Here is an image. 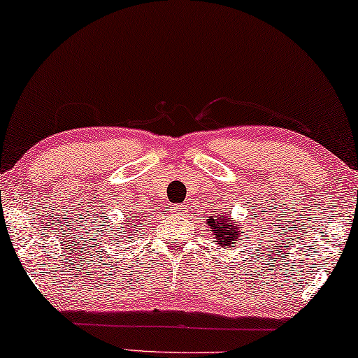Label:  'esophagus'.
<instances>
[{
    "mask_svg": "<svg viewBox=\"0 0 358 358\" xmlns=\"http://www.w3.org/2000/svg\"><path fill=\"white\" fill-rule=\"evenodd\" d=\"M171 208H173L174 213H180V212H182V208H180L179 205H173V207H171Z\"/></svg>",
    "mask_w": 358,
    "mask_h": 358,
    "instance_id": "1",
    "label": "esophagus"
}]
</instances>
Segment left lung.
I'll return each instance as SVG.
<instances>
[{
  "label": "left lung",
  "instance_id": "obj_1",
  "mask_svg": "<svg viewBox=\"0 0 358 358\" xmlns=\"http://www.w3.org/2000/svg\"><path fill=\"white\" fill-rule=\"evenodd\" d=\"M207 223L210 231L215 234V243H217L220 248L234 249L238 246L236 241L239 236H243V233L239 231V229L243 227L241 224L234 223V220L228 212H224L223 215H217V217H208Z\"/></svg>",
  "mask_w": 358,
  "mask_h": 358
}]
</instances>
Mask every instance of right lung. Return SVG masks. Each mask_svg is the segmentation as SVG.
Wrapping results in <instances>:
<instances>
[{
    "label": "right lung",
    "instance_id": "right-lung-1",
    "mask_svg": "<svg viewBox=\"0 0 358 358\" xmlns=\"http://www.w3.org/2000/svg\"><path fill=\"white\" fill-rule=\"evenodd\" d=\"M130 219L132 220L131 222H129ZM127 220H129V223H125L127 229H124V233H120V234H119L120 238H122V236L125 238V234H130V231H134V228H136V222H138V220H134L131 217H127ZM140 222H141V220H140ZM117 231H119V229H117Z\"/></svg>",
    "mask_w": 358,
    "mask_h": 358
}]
</instances>
